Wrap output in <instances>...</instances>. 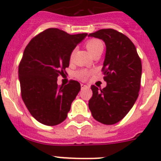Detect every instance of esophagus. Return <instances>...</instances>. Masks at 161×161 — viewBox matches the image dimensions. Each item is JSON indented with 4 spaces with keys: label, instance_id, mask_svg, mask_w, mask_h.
<instances>
[{
    "label": "esophagus",
    "instance_id": "esophagus-1",
    "mask_svg": "<svg viewBox=\"0 0 161 161\" xmlns=\"http://www.w3.org/2000/svg\"><path fill=\"white\" fill-rule=\"evenodd\" d=\"M80 87H81V89H87V88H89V86H88V85H84V84H81V85H80Z\"/></svg>",
    "mask_w": 161,
    "mask_h": 161
}]
</instances>
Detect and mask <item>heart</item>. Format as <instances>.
Returning <instances> with one entry per match:
<instances>
[{
	"label": "heart",
	"instance_id": "obj_1",
	"mask_svg": "<svg viewBox=\"0 0 161 161\" xmlns=\"http://www.w3.org/2000/svg\"><path fill=\"white\" fill-rule=\"evenodd\" d=\"M85 47L87 48L88 52L92 55L93 52H95L97 50L101 49V48H103V43L101 40L99 39H96V38H93V39H90V40L87 41L86 44H85ZM90 74V72L88 70H80L76 72V76H77L78 79L80 80H85V78L87 77Z\"/></svg>",
	"mask_w": 161,
	"mask_h": 161
}]
</instances>
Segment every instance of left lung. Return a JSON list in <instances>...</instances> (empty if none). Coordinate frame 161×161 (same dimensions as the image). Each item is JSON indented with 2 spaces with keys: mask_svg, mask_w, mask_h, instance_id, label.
I'll use <instances>...</instances> for the list:
<instances>
[{
  "mask_svg": "<svg viewBox=\"0 0 161 161\" xmlns=\"http://www.w3.org/2000/svg\"><path fill=\"white\" fill-rule=\"evenodd\" d=\"M106 44L102 70L106 86L98 89L92 85L93 97L89 108L94 119L106 125L117 123L127 114L137 100L142 75L141 60L130 40L113 29L89 34Z\"/></svg>",
  "mask_w": 161,
  "mask_h": 161,
  "instance_id": "8db88e82",
  "label": "left lung"
}]
</instances>
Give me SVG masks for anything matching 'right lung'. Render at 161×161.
I'll list each match as a JSON object with an SVG mask.
<instances>
[{
    "instance_id": "add662e5",
    "label": "right lung",
    "mask_w": 161,
    "mask_h": 161,
    "mask_svg": "<svg viewBox=\"0 0 161 161\" xmlns=\"http://www.w3.org/2000/svg\"><path fill=\"white\" fill-rule=\"evenodd\" d=\"M87 35L50 28L32 38L25 48L18 68L21 93L31 114L39 123L55 126L66 119L80 85L71 80L59 86L57 78L64 74L72 51Z\"/></svg>"
}]
</instances>
